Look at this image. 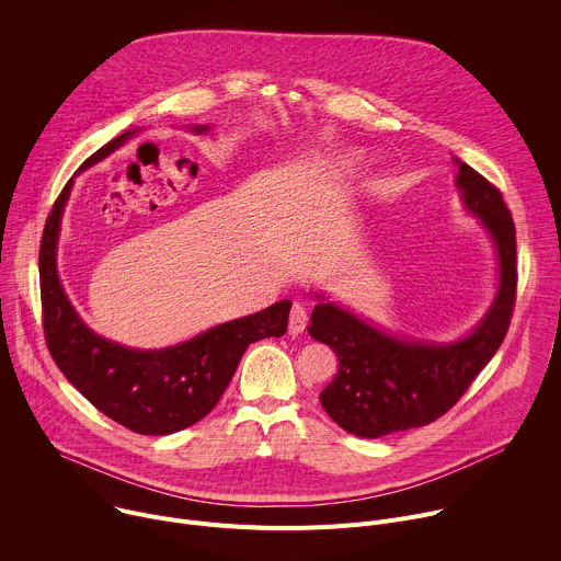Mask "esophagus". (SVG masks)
Returning <instances> with one entry per match:
<instances>
[{
  "instance_id": "34e87169",
  "label": "esophagus",
  "mask_w": 561,
  "mask_h": 561,
  "mask_svg": "<svg viewBox=\"0 0 561 561\" xmlns=\"http://www.w3.org/2000/svg\"><path fill=\"white\" fill-rule=\"evenodd\" d=\"M306 324H308V312H306V306L304 304H293L290 308V317H288V333L290 335H299L306 331Z\"/></svg>"
}]
</instances>
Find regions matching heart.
I'll return each mask as SVG.
<instances>
[{
  "label": "heart",
  "mask_w": 561,
  "mask_h": 561,
  "mask_svg": "<svg viewBox=\"0 0 561 561\" xmlns=\"http://www.w3.org/2000/svg\"><path fill=\"white\" fill-rule=\"evenodd\" d=\"M353 162H355V157H353L351 152H346V154H340V157L335 159V164H337L340 169H348Z\"/></svg>",
  "instance_id": "b5f03b06"
}]
</instances>
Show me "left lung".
<instances>
[{
    "label": "left lung",
    "mask_w": 561,
    "mask_h": 561,
    "mask_svg": "<svg viewBox=\"0 0 561 561\" xmlns=\"http://www.w3.org/2000/svg\"><path fill=\"white\" fill-rule=\"evenodd\" d=\"M455 164L461 204L486 228L497 253L495 299L468 335L442 344L392 335L314 293L308 333L329 344L340 362L319 402L335 424L357 437L377 439L442 417L506 337L517 288L515 224L491 182L457 157Z\"/></svg>",
    "instance_id": "8db88e82"
}]
</instances>
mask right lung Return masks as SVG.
<instances>
[{
    "label": "right lung",
    "instance_id": "1",
    "mask_svg": "<svg viewBox=\"0 0 561 561\" xmlns=\"http://www.w3.org/2000/svg\"><path fill=\"white\" fill-rule=\"evenodd\" d=\"M191 130L206 133L210 126ZM135 133L137 128L111 139L79 167V173L102 162ZM70 191L72 180L46 219L39 249L44 335L55 364L98 411L128 431L171 435L193 426L215 409L244 351L253 342L286 333L293 301H275L167 348L141 351L106 340L84 324L57 273L61 215Z\"/></svg>",
    "mask_w": 561,
    "mask_h": 561
}]
</instances>
